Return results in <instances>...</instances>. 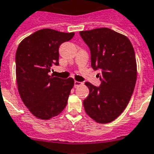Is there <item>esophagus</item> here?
<instances>
[{"label": "esophagus", "mask_w": 154, "mask_h": 154, "mask_svg": "<svg viewBox=\"0 0 154 154\" xmlns=\"http://www.w3.org/2000/svg\"><path fill=\"white\" fill-rule=\"evenodd\" d=\"M83 83L82 82H77V81H75L74 82V85H75V86L77 87V86H82Z\"/></svg>", "instance_id": "esophagus-1"}]
</instances>
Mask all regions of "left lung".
Returning <instances> with one entry per match:
<instances>
[{"instance_id": "left-lung-1", "label": "left lung", "mask_w": 154, "mask_h": 154, "mask_svg": "<svg viewBox=\"0 0 154 154\" xmlns=\"http://www.w3.org/2000/svg\"><path fill=\"white\" fill-rule=\"evenodd\" d=\"M91 50V67L100 69L101 85L86 82L89 95L85 111L98 123H109L123 112L134 91L137 78L135 51L128 37L108 28L81 31Z\"/></svg>"}]
</instances>
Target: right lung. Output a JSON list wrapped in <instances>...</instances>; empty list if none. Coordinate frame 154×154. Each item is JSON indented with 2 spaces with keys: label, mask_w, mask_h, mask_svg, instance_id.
<instances>
[{
  "label": "right lung",
  "mask_w": 154,
  "mask_h": 154,
  "mask_svg": "<svg viewBox=\"0 0 154 154\" xmlns=\"http://www.w3.org/2000/svg\"><path fill=\"white\" fill-rule=\"evenodd\" d=\"M74 32L44 28L25 37L16 51V81L21 100L31 113L42 120L56 117L65 109L74 80L50 76L59 64V47Z\"/></svg>",
  "instance_id": "right-lung-1"
}]
</instances>
